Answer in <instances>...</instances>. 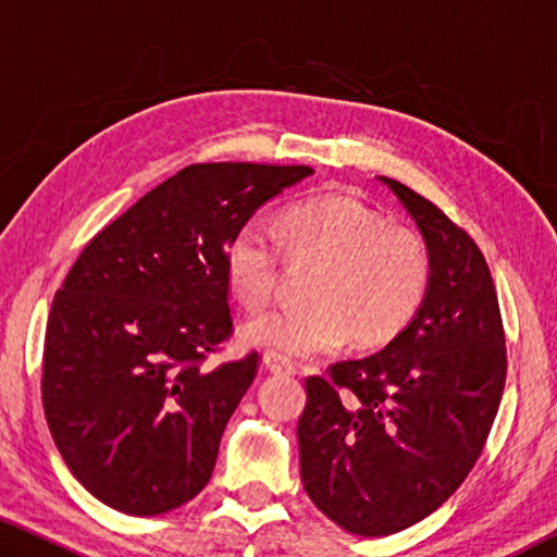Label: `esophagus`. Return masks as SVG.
I'll list each match as a JSON object with an SVG mask.
<instances>
[{
	"label": "esophagus",
	"mask_w": 557,
	"mask_h": 557,
	"mask_svg": "<svg viewBox=\"0 0 557 557\" xmlns=\"http://www.w3.org/2000/svg\"><path fill=\"white\" fill-rule=\"evenodd\" d=\"M262 361H265V369L272 371V373H297L295 361H292V358H287V356L277 354V351H268Z\"/></svg>",
	"instance_id": "obj_1"
}]
</instances>
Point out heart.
Segmentation results:
<instances>
[{
    "label": "heart",
    "mask_w": 557,
    "mask_h": 557,
    "mask_svg": "<svg viewBox=\"0 0 557 557\" xmlns=\"http://www.w3.org/2000/svg\"><path fill=\"white\" fill-rule=\"evenodd\" d=\"M282 250L292 262H317L307 305H282L250 317L248 344L289 356L326 354L356 344L375 346L398 336L430 289V250L420 231L388 223L351 196H324L289 206L277 233L250 221L225 248V275L243 305L275 295Z\"/></svg>",
    "instance_id": "obj_1"
}]
</instances>
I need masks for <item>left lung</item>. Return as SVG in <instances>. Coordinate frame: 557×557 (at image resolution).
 Here are the masks:
<instances>
[{"instance_id": "1", "label": "left lung", "mask_w": 557, "mask_h": 557, "mask_svg": "<svg viewBox=\"0 0 557 557\" xmlns=\"http://www.w3.org/2000/svg\"><path fill=\"white\" fill-rule=\"evenodd\" d=\"M381 178L425 235L428 297L383 351L309 375L297 422L305 492L363 539L405 531L457 492L506 383L502 309L479 245L425 196Z\"/></svg>"}]
</instances>
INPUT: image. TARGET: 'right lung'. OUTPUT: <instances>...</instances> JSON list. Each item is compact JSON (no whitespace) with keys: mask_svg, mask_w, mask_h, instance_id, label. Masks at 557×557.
I'll list each match as a JSON object with an SVG mask.
<instances>
[{"mask_svg":"<svg viewBox=\"0 0 557 557\" xmlns=\"http://www.w3.org/2000/svg\"><path fill=\"white\" fill-rule=\"evenodd\" d=\"M312 166L191 164L92 238L55 292L41 400L73 476L115 511L201 492L260 354L209 366L233 334L225 248Z\"/></svg>","mask_w":557,"mask_h":557,"instance_id":"right-lung-1","label":"right lung"}]
</instances>
